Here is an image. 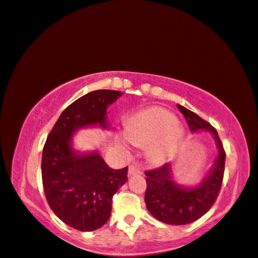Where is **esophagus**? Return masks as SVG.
<instances>
[{"instance_id":"1","label":"esophagus","mask_w":258,"mask_h":258,"mask_svg":"<svg viewBox=\"0 0 258 258\" xmlns=\"http://www.w3.org/2000/svg\"><path fill=\"white\" fill-rule=\"evenodd\" d=\"M139 174H142V172H141V169L138 168L137 166H136V164H131V166L128 167V175L131 176V175H139Z\"/></svg>"}]
</instances>
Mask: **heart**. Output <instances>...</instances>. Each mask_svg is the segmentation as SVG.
Masks as SVG:
<instances>
[{"instance_id":"heart-1","label":"heart","mask_w":258,"mask_h":258,"mask_svg":"<svg viewBox=\"0 0 258 258\" xmlns=\"http://www.w3.org/2000/svg\"><path fill=\"white\" fill-rule=\"evenodd\" d=\"M125 136L136 147H148V156L155 163L167 162L181 144L185 128L174 114L161 107H150L133 114L125 121Z\"/></svg>"}]
</instances>
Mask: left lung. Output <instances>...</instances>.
Wrapping results in <instances>:
<instances>
[{
	"label": "left lung",
	"instance_id": "1",
	"mask_svg": "<svg viewBox=\"0 0 258 258\" xmlns=\"http://www.w3.org/2000/svg\"><path fill=\"white\" fill-rule=\"evenodd\" d=\"M184 114L191 132L208 131L213 136L218 149V156L212 168L196 186L180 185L173 178V163L148 170L145 204L149 213L159 221L168 225H187L196 221L212 208L221 188L226 154L214 127L194 111L178 104Z\"/></svg>",
	"mask_w": 258,
	"mask_h": 258
}]
</instances>
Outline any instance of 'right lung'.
<instances>
[{"label":"right lung","mask_w":258,"mask_h":258,"mask_svg":"<svg viewBox=\"0 0 258 258\" xmlns=\"http://www.w3.org/2000/svg\"><path fill=\"white\" fill-rule=\"evenodd\" d=\"M122 92L96 90L62 111L43 148L42 180L51 210L66 225L95 231L110 218L111 200L127 181V167L113 169L97 151L74 150L73 135L80 128H109L107 109Z\"/></svg>","instance_id":"obj_1"}]
</instances>
